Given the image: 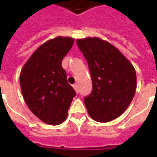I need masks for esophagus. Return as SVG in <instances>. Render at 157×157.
<instances>
[{"instance_id":"34e87169","label":"esophagus","mask_w":157,"mask_h":157,"mask_svg":"<svg viewBox=\"0 0 157 157\" xmlns=\"http://www.w3.org/2000/svg\"><path fill=\"white\" fill-rule=\"evenodd\" d=\"M73 87H74V89L76 93H78L79 91V88H78V85L77 84H75V85H73Z\"/></svg>"}]
</instances>
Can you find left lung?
Here are the masks:
<instances>
[{
    "instance_id": "left-lung-1",
    "label": "left lung",
    "mask_w": 157,
    "mask_h": 157,
    "mask_svg": "<svg viewBox=\"0 0 157 157\" xmlns=\"http://www.w3.org/2000/svg\"><path fill=\"white\" fill-rule=\"evenodd\" d=\"M76 44L87 61L93 82L92 93L84 98L87 112L98 122L116 119L135 94V69L117 48L98 37L78 39Z\"/></svg>"
}]
</instances>
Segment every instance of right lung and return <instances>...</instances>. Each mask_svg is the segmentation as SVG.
<instances>
[{"mask_svg":"<svg viewBox=\"0 0 157 157\" xmlns=\"http://www.w3.org/2000/svg\"><path fill=\"white\" fill-rule=\"evenodd\" d=\"M74 43L71 37L58 36L38 48L20 73V86L31 112L45 123L61 124L66 120L74 88L68 83L62 60Z\"/></svg>","mask_w":157,"mask_h":157,"instance_id":"obj_1","label":"right lung"}]
</instances>
